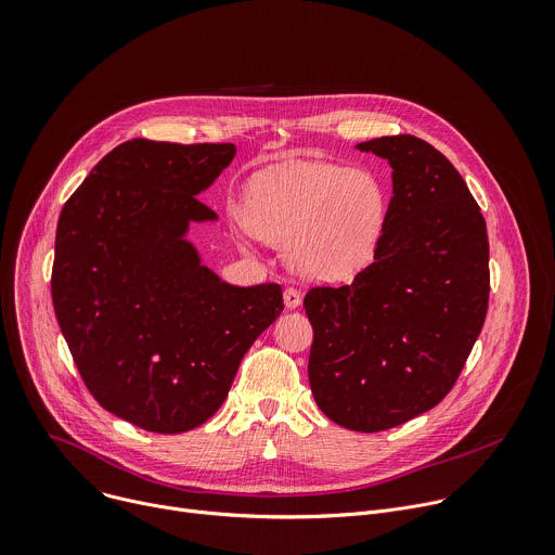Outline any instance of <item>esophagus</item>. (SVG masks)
Listing matches in <instances>:
<instances>
[{
	"label": "esophagus",
	"mask_w": 555,
	"mask_h": 555,
	"mask_svg": "<svg viewBox=\"0 0 555 555\" xmlns=\"http://www.w3.org/2000/svg\"><path fill=\"white\" fill-rule=\"evenodd\" d=\"M283 300H285V307H287V309H296V307L300 305V300H302V294H300L296 287H287V289L283 292Z\"/></svg>",
	"instance_id": "34e87169"
}]
</instances>
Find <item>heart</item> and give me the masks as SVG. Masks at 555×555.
Segmentation results:
<instances>
[{
  "instance_id": "obj_1",
  "label": "heart",
  "mask_w": 555,
  "mask_h": 555,
  "mask_svg": "<svg viewBox=\"0 0 555 555\" xmlns=\"http://www.w3.org/2000/svg\"><path fill=\"white\" fill-rule=\"evenodd\" d=\"M246 228L302 276L347 283L373 266L388 223L384 182L369 169L294 160L257 173L240 206Z\"/></svg>"
}]
</instances>
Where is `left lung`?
<instances>
[{"label": "left lung", "instance_id": "obj_1", "mask_svg": "<svg viewBox=\"0 0 555 555\" xmlns=\"http://www.w3.org/2000/svg\"><path fill=\"white\" fill-rule=\"evenodd\" d=\"M392 169L388 223L371 268L311 287L309 386L338 426L379 433L435 409L477 343L490 298L479 204L448 157L415 135L356 144Z\"/></svg>", "mask_w": 555, "mask_h": 555}]
</instances>
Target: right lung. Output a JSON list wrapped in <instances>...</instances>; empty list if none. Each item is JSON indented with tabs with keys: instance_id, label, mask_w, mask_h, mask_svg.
I'll return each mask as SVG.
<instances>
[{
	"instance_id": "right-lung-1",
	"label": "right lung",
	"mask_w": 555,
	"mask_h": 555,
	"mask_svg": "<svg viewBox=\"0 0 555 555\" xmlns=\"http://www.w3.org/2000/svg\"><path fill=\"white\" fill-rule=\"evenodd\" d=\"M234 144L133 138L65 202L52 302L74 364L112 415L160 435L202 426L223 404L253 343L279 319V283L236 287L202 266L191 221Z\"/></svg>"
}]
</instances>
